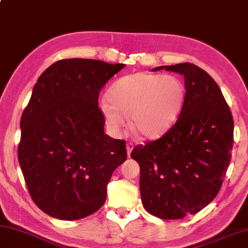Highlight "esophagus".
Here are the masks:
<instances>
[{
  "instance_id": "esophagus-1",
  "label": "esophagus",
  "mask_w": 248,
  "mask_h": 248,
  "mask_svg": "<svg viewBox=\"0 0 248 248\" xmlns=\"http://www.w3.org/2000/svg\"><path fill=\"white\" fill-rule=\"evenodd\" d=\"M133 148H134V145L132 144V142H128V144H126V150H127V155H128V157H129V155H131V153H132Z\"/></svg>"
}]
</instances>
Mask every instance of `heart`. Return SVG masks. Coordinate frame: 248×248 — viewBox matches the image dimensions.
Segmentation results:
<instances>
[{"label": "heart", "mask_w": 248, "mask_h": 248, "mask_svg": "<svg viewBox=\"0 0 248 248\" xmlns=\"http://www.w3.org/2000/svg\"><path fill=\"white\" fill-rule=\"evenodd\" d=\"M185 99L183 82L174 76L136 73L114 81L100 110L110 131L117 135L126 125L142 138H155L170 129Z\"/></svg>", "instance_id": "1"}]
</instances>
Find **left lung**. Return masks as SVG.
<instances>
[{
  "mask_svg": "<svg viewBox=\"0 0 248 248\" xmlns=\"http://www.w3.org/2000/svg\"><path fill=\"white\" fill-rule=\"evenodd\" d=\"M184 76L185 99L176 123L157 140L138 145L145 209L160 219H182L214 201L231 160L234 123L222 93L201 67L181 63L160 69Z\"/></svg>",
  "mask_w": 248,
  "mask_h": 248,
  "instance_id": "left-lung-1",
  "label": "left lung"
}]
</instances>
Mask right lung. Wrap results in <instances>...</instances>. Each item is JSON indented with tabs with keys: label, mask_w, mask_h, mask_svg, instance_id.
<instances>
[{
	"label": "right lung",
	"mask_w": 248,
	"mask_h": 248,
	"mask_svg": "<svg viewBox=\"0 0 248 248\" xmlns=\"http://www.w3.org/2000/svg\"><path fill=\"white\" fill-rule=\"evenodd\" d=\"M125 64L60 60L34 85L20 119L18 161L34 203L53 218L78 220L106 202L124 140L104 134L100 90Z\"/></svg>",
	"instance_id": "right-lung-1"
}]
</instances>
